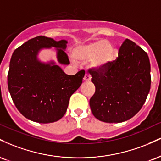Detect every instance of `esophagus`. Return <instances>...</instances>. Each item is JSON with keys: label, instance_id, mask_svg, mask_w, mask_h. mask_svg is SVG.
<instances>
[{"label": "esophagus", "instance_id": "obj_1", "mask_svg": "<svg viewBox=\"0 0 161 161\" xmlns=\"http://www.w3.org/2000/svg\"><path fill=\"white\" fill-rule=\"evenodd\" d=\"M91 75L88 74V73H86L84 75V78H83V81H84V82H89V81L91 80Z\"/></svg>", "mask_w": 161, "mask_h": 161}]
</instances>
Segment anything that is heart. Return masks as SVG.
<instances>
[{"label": "heart", "instance_id": "1", "mask_svg": "<svg viewBox=\"0 0 161 161\" xmlns=\"http://www.w3.org/2000/svg\"><path fill=\"white\" fill-rule=\"evenodd\" d=\"M73 57L78 61L92 60L96 69L104 68L112 61L114 56V47L108 41L97 40L86 45L76 46L73 51Z\"/></svg>", "mask_w": 161, "mask_h": 161}]
</instances>
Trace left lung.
I'll return each instance as SVG.
<instances>
[{
  "instance_id": "1",
  "label": "left lung",
  "mask_w": 161,
  "mask_h": 161,
  "mask_svg": "<svg viewBox=\"0 0 161 161\" xmlns=\"http://www.w3.org/2000/svg\"><path fill=\"white\" fill-rule=\"evenodd\" d=\"M88 71L95 86L89 104L97 119L122 123L141 110L151 88V66L147 53L135 42L125 39L115 60Z\"/></svg>"
}]
</instances>
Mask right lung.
Returning <instances> with one entry per match:
<instances>
[{
    "instance_id": "obj_1",
    "label": "right lung",
    "mask_w": 161,
    "mask_h": 161,
    "mask_svg": "<svg viewBox=\"0 0 161 161\" xmlns=\"http://www.w3.org/2000/svg\"><path fill=\"white\" fill-rule=\"evenodd\" d=\"M67 42H56L37 36L24 43L13 53L7 75V85L13 101L23 115L39 123L59 120L66 114L71 95L82 83L85 70L66 75L54 62L44 64L38 60L42 48H57L61 64H69L65 51Z\"/></svg>"
}]
</instances>
